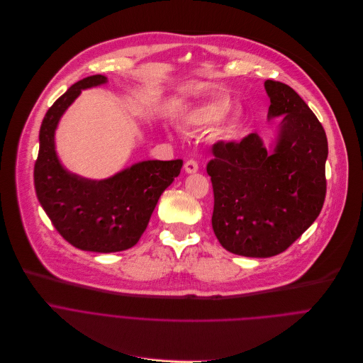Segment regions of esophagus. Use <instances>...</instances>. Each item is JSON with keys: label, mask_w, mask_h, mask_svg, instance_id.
Instances as JSON below:
<instances>
[{"label": "esophagus", "mask_w": 363, "mask_h": 363, "mask_svg": "<svg viewBox=\"0 0 363 363\" xmlns=\"http://www.w3.org/2000/svg\"><path fill=\"white\" fill-rule=\"evenodd\" d=\"M199 170V164L194 160H187L184 163V172L186 173H196Z\"/></svg>", "instance_id": "1"}]
</instances>
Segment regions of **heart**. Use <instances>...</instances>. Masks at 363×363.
I'll list each match as a JSON object with an SVG mask.
<instances>
[{"instance_id": "1", "label": "heart", "mask_w": 363, "mask_h": 363, "mask_svg": "<svg viewBox=\"0 0 363 363\" xmlns=\"http://www.w3.org/2000/svg\"><path fill=\"white\" fill-rule=\"evenodd\" d=\"M229 108H230V104L226 100L207 101V103L199 106L197 108H194L187 116V123L194 127H200V128L214 127L219 124L223 118L226 117V114L229 113ZM239 127H240V121H239L238 116H230L220 123L219 130H217V135H219V138L226 140V141L233 140L239 131Z\"/></svg>"}]
</instances>
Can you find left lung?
<instances>
[{"mask_svg":"<svg viewBox=\"0 0 363 363\" xmlns=\"http://www.w3.org/2000/svg\"><path fill=\"white\" fill-rule=\"evenodd\" d=\"M267 121L281 118L267 149L257 133L219 141L207 163L213 232L230 253L270 257L284 252L319 216L325 196L326 133L301 96L266 80Z\"/></svg>","mask_w":363,"mask_h":363,"instance_id":"left-lung-1","label":"left lung"}]
</instances>
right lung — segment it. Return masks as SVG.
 Listing matches in <instances>:
<instances>
[{
    "label": "right lung",
    "mask_w": 363,
    "mask_h": 363,
    "mask_svg": "<svg viewBox=\"0 0 363 363\" xmlns=\"http://www.w3.org/2000/svg\"><path fill=\"white\" fill-rule=\"evenodd\" d=\"M107 83L97 74L72 84L45 113L34 186L57 232L74 247L111 253L133 247L146 230L162 193L180 174L183 160H146L104 180L69 173L55 153L54 134L64 111L82 90Z\"/></svg>",
    "instance_id": "add662e5"
}]
</instances>
